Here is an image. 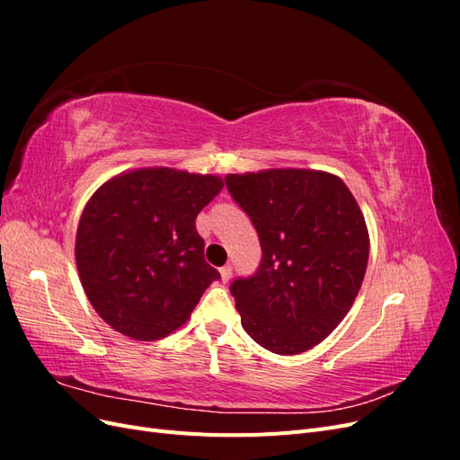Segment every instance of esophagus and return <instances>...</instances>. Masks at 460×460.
<instances>
[{
    "label": "esophagus",
    "mask_w": 460,
    "mask_h": 460,
    "mask_svg": "<svg viewBox=\"0 0 460 460\" xmlns=\"http://www.w3.org/2000/svg\"><path fill=\"white\" fill-rule=\"evenodd\" d=\"M220 278H222V282H225V284L230 280V278H232V267H230V264H225V267L220 269Z\"/></svg>",
    "instance_id": "34e87169"
}]
</instances>
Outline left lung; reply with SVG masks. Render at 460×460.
Instances as JSON below:
<instances>
[{"label": "left lung", "mask_w": 460, "mask_h": 460, "mask_svg": "<svg viewBox=\"0 0 460 460\" xmlns=\"http://www.w3.org/2000/svg\"><path fill=\"white\" fill-rule=\"evenodd\" d=\"M252 218L262 259L230 294L261 347L297 355L328 338L358 294L368 262L365 217L338 176L274 169L225 178Z\"/></svg>", "instance_id": "1"}]
</instances>
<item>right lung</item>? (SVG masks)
Masks as SVG:
<instances>
[{
    "instance_id": "obj_1",
    "label": "right lung",
    "mask_w": 460,
    "mask_h": 460,
    "mask_svg": "<svg viewBox=\"0 0 460 460\" xmlns=\"http://www.w3.org/2000/svg\"><path fill=\"white\" fill-rule=\"evenodd\" d=\"M222 190L218 176L140 169L111 178L88 201L76 267L93 309L132 340L169 336L220 274L203 257L196 218Z\"/></svg>"
}]
</instances>
